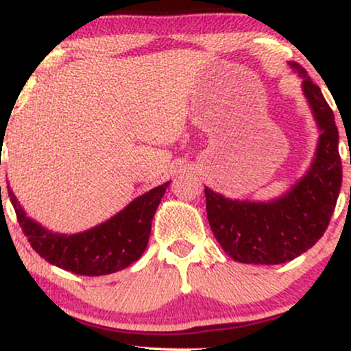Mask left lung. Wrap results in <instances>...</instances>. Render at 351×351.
<instances>
[{"mask_svg":"<svg viewBox=\"0 0 351 351\" xmlns=\"http://www.w3.org/2000/svg\"><path fill=\"white\" fill-rule=\"evenodd\" d=\"M302 92L315 119V155L302 178L271 201L231 199L204 186L208 221L228 256L243 264H282L308 251L324 236L341 188L338 128L320 87L297 62Z\"/></svg>","mask_w":351,"mask_h":351,"instance_id":"1","label":"left lung"}]
</instances>
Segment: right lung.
<instances>
[{
  "mask_svg": "<svg viewBox=\"0 0 351 351\" xmlns=\"http://www.w3.org/2000/svg\"><path fill=\"white\" fill-rule=\"evenodd\" d=\"M168 184L170 181L150 189L110 219L75 234L52 232L27 216L10 184L8 195L24 236L43 259L79 276H107L142 257L150 237L152 219Z\"/></svg>",
  "mask_w": 351,
  "mask_h": 351,
  "instance_id": "add662e5",
  "label": "right lung"
}]
</instances>
